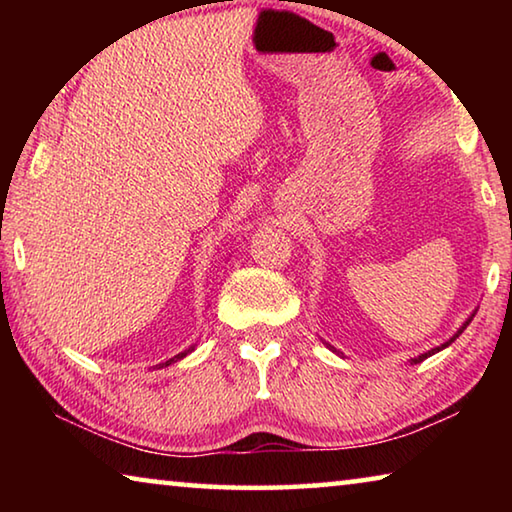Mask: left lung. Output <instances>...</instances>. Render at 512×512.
Instances as JSON below:
<instances>
[{
  "label": "left lung",
  "mask_w": 512,
  "mask_h": 512,
  "mask_svg": "<svg viewBox=\"0 0 512 512\" xmlns=\"http://www.w3.org/2000/svg\"><path fill=\"white\" fill-rule=\"evenodd\" d=\"M474 314H476V309L472 311V314H470V318H467V320H465V323H463L461 327H458V332H456V334L452 336V339H449V341H445V343H440V345H438V348H431L429 352H424V354H418V357H413V359H411V366H413V363H422L424 359H427V357H431V354H436V352H440V350H445V348H447V345H452V343H454V341L458 339V336H461V334H463V329H465L467 325H470V323H472V318H474ZM325 345H327V348H329V350H332V352H336V348H332V345H329V343H325ZM336 354H341V352H336Z\"/></svg>",
  "instance_id": "left-lung-1"
}]
</instances>
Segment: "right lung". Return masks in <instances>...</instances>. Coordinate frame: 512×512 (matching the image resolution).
Segmentation results:
<instances>
[{
    "instance_id": "add662e5",
    "label": "right lung",
    "mask_w": 512,
    "mask_h": 512,
    "mask_svg": "<svg viewBox=\"0 0 512 512\" xmlns=\"http://www.w3.org/2000/svg\"><path fill=\"white\" fill-rule=\"evenodd\" d=\"M194 348H196V345H192V348H187L185 352H180V354H176V357H171L169 361H164V363H160V368H164V366H171V363H176V361H180V359H185L189 352H194ZM155 368H158V366H155Z\"/></svg>"
}]
</instances>
